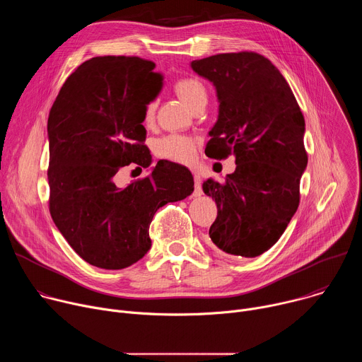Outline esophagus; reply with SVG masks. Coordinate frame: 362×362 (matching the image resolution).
Listing matches in <instances>:
<instances>
[{"mask_svg": "<svg viewBox=\"0 0 362 362\" xmlns=\"http://www.w3.org/2000/svg\"><path fill=\"white\" fill-rule=\"evenodd\" d=\"M193 180H194V190H193V196H200L202 194V179L197 173H193Z\"/></svg>", "mask_w": 362, "mask_h": 362, "instance_id": "esophagus-1", "label": "esophagus"}]
</instances>
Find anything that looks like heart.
<instances>
[{
  "instance_id": "b5f03b06",
  "label": "heart",
  "mask_w": 362,
  "mask_h": 362,
  "mask_svg": "<svg viewBox=\"0 0 362 362\" xmlns=\"http://www.w3.org/2000/svg\"><path fill=\"white\" fill-rule=\"evenodd\" d=\"M175 93L193 110L196 106L203 105L208 100V90L200 78L194 76H183L173 83ZM156 113V101L150 100L144 105L143 117L146 123H150ZM158 156L179 163H189L193 160L196 153V143L193 139L182 134H168L160 137L156 144Z\"/></svg>"
}]
</instances>
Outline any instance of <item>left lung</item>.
<instances>
[{
    "mask_svg": "<svg viewBox=\"0 0 362 362\" xmlns=\"http://www.w3.org/2000/svg\"><path fill=\"white\" fill-rule=\"evenodd\" d=\"M218 91L219 119L206 143L208 158L235 156L236 169L203 192L218 204L211 240L223 252L255 257L274 246L298 209L308 163L305 120L281 71L255 51L192 62Z\"/></svg>",
    "mask_w": 362,
    "mask_h": 362,
    "instance_id": "obj_1",
    "label": "left lung"
}]
</instances>
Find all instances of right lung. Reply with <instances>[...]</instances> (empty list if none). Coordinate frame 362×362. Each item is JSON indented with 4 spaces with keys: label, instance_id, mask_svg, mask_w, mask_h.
Wrapping results in <instances>:
<instances>
[{
    "label": "right lung",
    "instance_id": "obj_1",
    "mask_svg": "<svg viewBox=\"0 0 362 362\" xmlns=\"http://www.w3.org/2000/svg\"><path fill=\"white\" fill-rule=\"evenodd\" d=\"M153 69L134 56L93 57L67 77L48 115L49 215L97 268L123 269L141 259L156 211L193 192L189 169L172 162L126 187L116 185L124 166L151 163L141 123L144 105L162 87Z\"/></svg>",
    "mask_w": 362,
    "mask_h": 362
}]
</instances>
